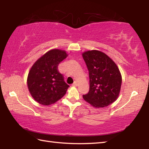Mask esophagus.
<instances>
[{
	"mask_svg": "<svg viewBox=\"0 0 149 149\" xmlns=\"http://www.w3.org/2000/svg\"><path fill=\"white\" fill-rule=\"evenodd\" d=\"M77 85V82H75H75L74 83H73V84H72V86H76Z\"/></svg>",
	"mask_w": 149,
	"mask_h": 149,
	"instance_id": "esophagus-1",
	"label": "esophagus"
}]
</instances>
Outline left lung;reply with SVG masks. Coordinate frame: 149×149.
<instances>
[{"label": "left lung", "instance_id": "obj_1", "mask_svg": "<svg viewBox=\"0 0 149 149\" xmlns=\"http://www.w3.org/2000/svg\"><path fill=\"white\" fill-rule=\"evenodd\" d=\"M82 55L90 79L89 91L83 98L94 107H107L119 95L122 77L118 68L112 59L100 51H88Z\"/></svg>", "mask_w": 149, "mask_h": 149}]
</instances>
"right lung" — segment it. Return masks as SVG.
Masks as SVG:
<instances>
[{
    "instance_id": "1",
    "label": "right lung",
    "mask_w": 149,
    "mask_h": 149,
    "mask_svg": "<svg viewBox=\"0 0 149 149\" xmlns=\"http://www.w3.org/2000/svg\"><path fill=\"white\" fill-rule=\"evenodd\" d=\"M65 51H49L32 66L27 77L30 93L39 104L49 105L65 95L69 85L64 81L58 66L66 58Z\"/></svg>"
}]
</instances>
